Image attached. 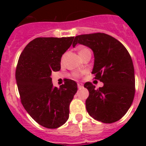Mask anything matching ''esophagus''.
I'll use <instances>...</instances> for the list:
<instances>
[{
  "label": "esophagus",
  "instance_id": "1",
  "mask_svg": "<svg viewBox=\"0 0 146 146\" xmlns=\"http://www.w3.org/2000/svg\"><path fill=\"white\" fill-rule=\"evenodd\" d=\"M82 86H83V84H82V83H81V82H78L77 87L79 88V89H81V88H82Z\"/></svg>",
  "mask_w": 146,
  "mask_h": 146
}]
</instances>
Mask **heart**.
<instances>
[{
	"label": "heart",
	"mask_w": 146,
	"mask_h": 146,
	"mask_svg": "<svg viewBox=\"0 0 146 146\" xmlns=\"http://www.w3.org/2000/svg\"><path fill=\"white\" fill-rule=\"evenodd\" d=\"M90 52V50H89L88 48H80V49H79V54H80V56L81 57L83 56V55H85L86 54H87V53ZM80 75H81V73H73V76H74V77H80Z\"/></svg>",
	"instance_id": "1"
}]
</instances>
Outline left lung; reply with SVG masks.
Instances as JSON below:
<instances>
[{
    "label": "left lung",
    "instance_id": "8db88e82",
    "mask_svg": "<svg viewBox=\"0 0 146 146\" xmlns=\"http://www.w3.org/2000/svg\"><path fill=\"white\" fill-rule=\"evenodd\" d=\"M78 43L93 50L95 62L92 73L104 83L98 89L90 82L84 84L89 92L86 101L87 111L92 117L102 123L116 122L126 114L135 96L131 57L122 43L104 33L77 35L73 47Z\"/></svg>",
    "mask_w": 146,
    "mask_h": 146
}]
</instances>
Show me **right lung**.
I'll return each mask as SVG.
<instances>
[{
	"instance_id": "1",
	"label": "right lung",
	"mask_w": 146,
	"mask_h": 146,
	"mask_svg": "<svg viewBox=\"0 0 146 146\" xmlns=\"http://www.w3.org/2000/svg\"><path fill=\"white\" fill-rule=\"evenodd\" d=\"M74 37L36 38L19 56L16 80L21 103L38 124L58 128L68 120L70 104L77 92V84L66 80L60 88L53 86L50 75L60 70L62 55Z\"/></svg>"
}]
</instances>
